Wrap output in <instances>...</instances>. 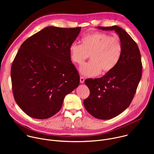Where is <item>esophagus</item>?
Here are the masks:
<instances>
[{
  "label": "esophagus",
  "mask_w": 154,
  "mask_h": 154,
  "mask_svg": "<svg viewBox=\"0 0 154 154\" xmlns=\"http://www.w3.org/2000/svg\"><path fill=\"white\" fill-rule=\"evenodd\" d=\"M80 82L81 83H84V82H85V79H84L83 77L80 76Z\"/></svg>",
  "instance_id": "34e87169"
}]
</instances>
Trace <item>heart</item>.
Here are the masks:
<instances>
[{"mask_svg": "<svg viewBox=\"0 0 154 154\" xmlns=\"http://www.w3.org/2000/svg\"><path fill=\"white\" fill-rule=\"evenodd\" d=\"M122 52L120 39L102 32L87 35L82 38V45L73 42L69 47L71 60L76 64H82L90 55L91 60L80 68V73L86 77L112 71L119 61Z\"/></svg>", "mask_w": 154, "mask_h": 154, "instance_id": "b5f03b06", "label": "heart"}]
</instances>
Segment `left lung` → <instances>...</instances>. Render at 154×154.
Instances as JSON below:
<instances>
[{"label": "left lung", "instance_id": "8db88e82", "mask_svg": "<svg viewBox=\"0 0 154 154\" xmlns=\"http://www.w3.org/2000/svg\"><path fill=\"white\" fill-rule=\"evenodd\" d=\"M115 30L120 38L122 52L116 67L99 79H88L85 83L90 93L83 101L90 115L99 119L113 118L127 109L132 100L142 75L139 48L135 41L118 26L97 27Z\"/></svg>", "mask_w": 154, "mask_h": 154}]
</instances>
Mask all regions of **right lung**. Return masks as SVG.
Returning <instances> with one entry per match:
<instances>
[{"instance_id": "right-lung-1", "label": "right lung", "mask_w": 154, "mask_h": 154, "mask_svg": "<svg viewBox=\"0 0 154 154\" xmlns=\"http://www.w3.org/2000/svg\"><path fill=\"white\" fill-rule=\"evenodd\" d=\"M81 27H47L22 44L11 66L14 100L28 116L48 119L80 83L69 47Z\"/></svg>"}]
</instances>
